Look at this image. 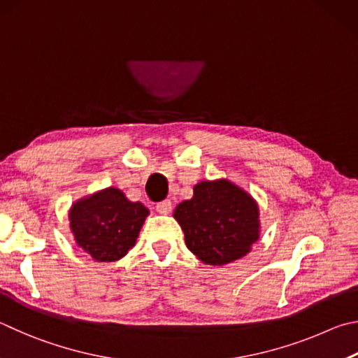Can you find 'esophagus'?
Segmentation results:
<instances>
[{"label":"esophagus","instance_id":"esophagus-1","mask_svg":"<svg viewBox=\"0 0 358 358\" xmlns=\"http://www.w3.org/2000/svg\"><path fill=\"white\" fill-rule=\"evenodd\" d=\"M155 209H157V212H159V214L166 215V214H169V212H171L173 204H171V201H169V199H165V201H160L159 204H157Z\"/></svg>","mask_w":358,"mask_h":358}]
</instances>
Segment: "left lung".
I'll use <instances>...</instances> for the list:
<instances>
[{"label": "left lung", "mask_w": 358, "mask_h": 358, "mask_svg": "<svg viewBox=\"0 0 358 358\" xmlns=\"http://www.w3.org/2000/svg\"><path fill=\"white\" fill-rule=\"evenodd\" d=\"M174 218L184 231L187 248L209 266L243 258L259 237L258 204L227 179L196 184L193 198L176 208Z\"/></svg>", "instance_id": "obj_1"}]
</instances>
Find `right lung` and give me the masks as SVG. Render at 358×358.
<instances>
[{
	"mask_svg": "<svg viewBox=\"0 0 358 358\" xmlns=\"http://www.w3.org/2000/svg\"><path fill=\"white\" fill-rule=\"evenodd\" d=\"M148 215L141 203H131L121 190L108 187L75 203L69 220L78 247L92 259L113 262L135 245Z\"/></svg>",
	"mask_w": 358,
	"mask_h": 358,
	"instance_id": "right-lung-1",
	"label": "right lung"
}]
</instances>
